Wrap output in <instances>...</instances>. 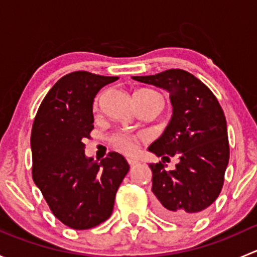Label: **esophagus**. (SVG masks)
Returning <instances> with one entry per match:
<instances>
[{"label": "esophagus", "mask_w": 257, "mask_h": 257, "mask_svg": "<svg viewBox=\"0 0 257 257\" xmlns=\"http://www.w3.org/2000/svg\"><path fill=\"white\" fill-rule=\"evenodd\" d=\"M126 162H128V164L131 165V167H133V165L138 164V160L133 159V158H128V159H126Z\"/></svg>", "instance_id": "esophagus-1"}]
</instances>
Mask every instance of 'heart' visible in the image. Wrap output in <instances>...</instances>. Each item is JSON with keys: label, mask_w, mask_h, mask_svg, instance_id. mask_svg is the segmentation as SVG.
Returning a JSON list of instances; mask_svg holds the SVG:
<instances>
[{"label": "heart", "mask_w": 257, "mask_h": 257, "mask_svg": "<svg viewBox=\"0 0 257 257\" xmlns=\"http://www.w3.org/2000/svg\"><path fill=\"white\" fill-rule=\"evenodd\" d=\"M143 139L142 136H134L128 132H118L112 137V143L115 149L124 154H133L138 149V143Z\"/></svg>", "instance_id": "1"}]
</instances>
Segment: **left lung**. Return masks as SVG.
Returning <instances> with one entry per match:
<instances>
[{
  "label": "left lung",
  "instance_id": "obj_1",
  "mask_svg": "<svg viewBox=\"0 0 257 257\" xmlns=\"http://www.w3.org/2000/svg\"><path fill=\"white\" fill-rule=\"evenodd\" d=\"M133 79L168 90L173 115L164 133L148 150L167 159L179 155L174 170L152 163V191L162 216L191 222L216 200L224 185L230 149L224 112L214 93L183 69H168Z\"/></svg>",
  "mask_w": 257,
  "mask_h": 257
}]
</instances>
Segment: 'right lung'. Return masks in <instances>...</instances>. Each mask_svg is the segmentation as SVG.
I'll return each mask as SVG.
<instances>
[{
	"label": "right lung",
	"instance_id": "obj_1",
	"mask_svg": "<svg viewBox=\"0 0 257 257\" xmlns=\"http://www.w3.org/2000/svg\"><path fill=\"white\" fill-rule=\"evenodd\" d=\"M116 79L85 71L66 74L47 93L33 121V181L54 216L74 230L94 227L112 215L116 190L129 172L119 153H108L98 163L85 157L83 143L94 128L95 95Z\"/></svg>",
	"mask_w": 257,
	"mask_h": 257
}]
</instances>
